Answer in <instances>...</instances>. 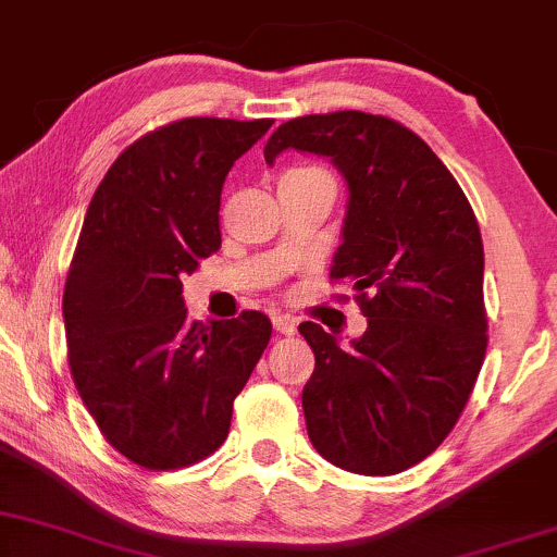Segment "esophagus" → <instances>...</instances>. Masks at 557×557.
<instances>
[{
	"label": "esophagus",
	"instance_id": "34e87169",
	"mask_svg": "<svg viewBox=\"0 0 557 557\" xmlns=\"http://www.w3.org/2000/svg\"><path fill=\"white\" fill-rule=\"evenodd\" d=\"M273 329L284 333V336H294L297 333V320L292 315H273Z\"/></svg>",
	"mask_w": 557,
	"mask_h": 557
}]
</instances>
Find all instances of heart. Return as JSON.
Masks as SVG:
<instances>
[{"label": "heart", "mask_w": 557, "mask_h": 557, "mask_svg": "<svg viewBox=\"0 0 557 557\" xmlns=\"http://www.w3.org/2000/svg\"><path fill=\"white\" fill-rule=\"evenodd\" d=\"M294 172H312V169H294ZM294 172H289V174H294Z\"/></svg>", "instance_id": "heart-1"}]
</instances>
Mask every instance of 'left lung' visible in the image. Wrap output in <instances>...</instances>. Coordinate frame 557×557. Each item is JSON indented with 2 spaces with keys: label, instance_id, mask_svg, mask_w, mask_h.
I'll use <instances>...</instances> for the list:
<instances>
[{
  "label": "left lung",
  "instance_id": "left-lung-1",
  "mask_svg": "<svg viewBox=\"0 0 557 557\" xmlns=\"http://www.w3.org/2000/svg\"><path fill=\"white\" fill-rule=\"evenodd\" d=\"M331 159L346 182L331 278L351 281L368 331L349 346L299 325L315 355L302 391L307 435L355 474H398L428 459L467 407L487 349L480 226L433 148L388 116L333 111L284 122V150Z\"/></svg>",
  "mask_w": 557,
  "mask_h": 557
}]
</instances>
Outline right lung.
Listing matches in <instances>:
<instances>
[{"instance_id": "obj_1", "label": "right lung", "mask_w": 557, "mask_h": 557, "mask_svg": "<svg viewBox=\"0 0 557 557\" xmlns=\"http://www.w3.org/2000/svg\"><path fill=\"white\" fill-rule=\"evenodd\" d=\"M273 120L189 116L135 140L85 213L64 284L77 394L103 437L146 469H180L226 441L232 404L271 320L187 318L182 276L221 247L228 169Z\"/></svg>"}]
</instances>
